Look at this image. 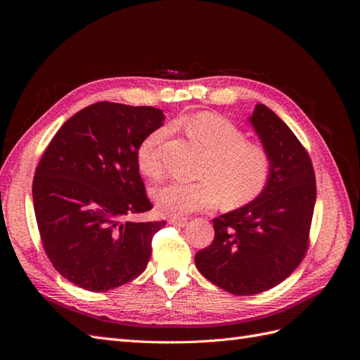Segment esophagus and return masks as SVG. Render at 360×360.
Masks as SVG:
<instances>
[{
  "label": "esophagus",
  "mask_w": 360,
  "mask_h": 360,
  "mask_svg": "<svg viewBox=\"0 0 360 360\" xmlns=\"http://www.w3.org/2000/svg\"><path fill=\"white\" fill-rule=\"evenodd\" d=\"M168 222L176 226H184L188 224V217H169Z\"/></svg>",
  "instance_id": "1"
}]
</instances>
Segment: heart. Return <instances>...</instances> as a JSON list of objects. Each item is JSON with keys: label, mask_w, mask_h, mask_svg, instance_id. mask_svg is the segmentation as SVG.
I'll list each match as a JSON object with an SVG mask.
<instances>
[{"label": "heart", "mask_w": 360, "mask_h": 360, "mask_svg": "<svg viewBox=\"0 0 360 360\" xmlns=\"http://www.w3.org/2000/svg\"><path fill=\"white\" fill-rule=\"evenodd\" d=\"M184 127L204 148L207 160L198 172L200 181H171L153 189L151 195L160 213L181 216L210 209L217 201L224 209H238L267 189L274 172L271 156L266 147L248 141L240 127L209 112L189 117ZM168 134V127H158L136 147L138 168L151 180L163 172L160 147Z\"/></svg>", "instance_id": "1"}]
</instances>
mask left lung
Segmentation results:
<instances>
[{
    "label": "left lung",
    "mask_w": 360,
    "mask_h": 360,
    "mask_svg": "<svg viewBox=\"0 0 360 360\" xmlns=\"http://www.w3.org/2000/svg\"><path fill=\"white\" fill-rule=\"evenodd\" d=\"M249 120L274 162L270 183L255 201L214 217L212 245L195 255L201 274L236 296L274 288L297 269L317 197L311 158L291 129L261 103Z\"/></svg>",
    "instance_id": "obj_1"
}]
</instances>
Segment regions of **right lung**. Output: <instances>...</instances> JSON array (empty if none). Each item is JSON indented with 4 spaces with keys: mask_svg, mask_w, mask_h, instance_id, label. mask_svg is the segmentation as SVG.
<instances>
[{
    "mask_svg": "<svg viewBox=\"0 0 360 360\" xmlns=\"http://www.w3.org/2000/svg\"><path fill=\"white\" fill-rule=\"evenodd\" d=\"M165 115L153 106L97 102L64 123L32 180L43 249L60 275L90 291L143 274L165 221L129 222L153 209L139 176L136 147Z\"/></svg>",
    "mask_w": 360,
    "mask_h": 360,
    "instance_id": "obj_1",
    "label": "right lung"
}]
</instances>
